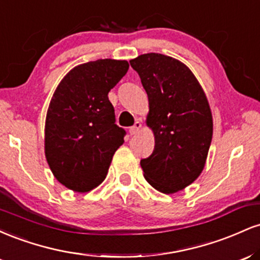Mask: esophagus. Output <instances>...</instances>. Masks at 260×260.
<instances>
[{"instance_id": "1", "label": "esophagus", "mask_w": 260, "mask_h": 260, "mask_svg": "<svg viewBox=\"0 0 260 260\" xmlns=\"http://www.w3.org/2000/svg\"><path fill=\"white\" fill-rule=\"evenodd\" d=\"M140 127H142V123H140L139 121H137L132 127H129V133L132 134V136H133V134L138 133V131L140 129Z\"/></svg>"}]
</instances>
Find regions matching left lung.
<instances>
[{
  "mask_svg": "<svg viewBox=\"0 0 260 260\" xmlns=\"http://www.w3.org/2000/svg\"><path fill=\"white\" fill-rule=\"evenodd\" d=\"M129 63L148 94L147 124L155 136L153 154L140 166L150 186L171 194L204 169L213 138L208 99L189 68L170 56L145 53Z\"/></svg>",
  "mask_w": 260,
  "mask_h": 260,
  "instance_id": "1",
  "label": "left lung"
}]
</instances>
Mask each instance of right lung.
I'll use <instances>...</instances> for the list:
<instances>
[{
	"label": "right lung",
	"mask_w": 260,
	"mask_h": 260,
	"mask_svg": "<svg viewBox=\"0 0 260 260\" xmlns=\"http://www.w3.org/2000/svg\"><path fill=\"white\" fill-rule=\"evenodd\" d=\"M127 61L98 59L74 67L61 80L46 115L45 155L53 176L74 192L105 180L126 131L116 124L109 91L123 78Z\"/></svg>",
	"instance_id": "add662e5"
}]
</instances>
